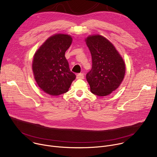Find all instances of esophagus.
<instances>
[{"instance_id": "1", "label": "esophagus", "mask_w": 157, "mask_h": 157, "mask_svg": "<svg viewBox=\"0 0 157 157\" xmlns=\"http://www.w3.org/2000/svg\"><path fill=\"white\" fill-rule=\"evenodd\" d=\"M84 76L83 73H79L76 75V78L77 79H84Z\"/></svg>"}]
</instances>
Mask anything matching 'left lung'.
<instances>
[{"instance_id":"obj_1","label":"left lung","mask_w":157,"mask_h":157,"mask_svg":"<svg viewBox=\"0 0 157 157\" xmlns=\"http://www.w3.org/2000/svg\"><path fill=\"white\" fill-rule=\"evenodd\" d=\"M86 41L92 57V68L86 74L91 91L99 96H107L124 79V61L113 44L104 36H90Z\"/></svg>"}]
</instances>
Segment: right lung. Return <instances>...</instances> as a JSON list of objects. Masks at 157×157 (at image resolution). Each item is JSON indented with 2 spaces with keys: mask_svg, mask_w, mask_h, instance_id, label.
Segmentation results:
<instances>
[{
  "mask_svg": "<svg viewBox=\"0 0 157 157\" xmlns=\"http://www.w3.org/2000/svg\"><path fill=\"white\" fill-rule=\"evenodd\" d=\"M72 43L71 36L56 34L47 39L36 52L32 70L35 79L44 92L59 96L68 91L76 75L65 58Z\"/></svg>",
  "mask_w": 157,
  "mask_h": 157,
  "instance_id": "obj_1",
  "label": "right lung"
}]
</instances>
